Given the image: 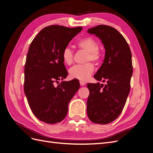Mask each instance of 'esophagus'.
Returning <instances> with one entry per match:
<instances>
[{
  "instance_id": "34e87169",
  "label": "esophagus",
  "mask_w": 153,
  "mask_h": 153,
  "mask_svg": "<svg viewBox=\"0 0 153 153\" xmlns=\"http://www.w3.org/2000/svg\"><path fill=\"white\" fill-rule=\"evenodd\" d=\"M80 85L84 86V85H85V82H84V81H82V80H80Z\"/></svg>"
}]
</instances>
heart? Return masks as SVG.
Here are the masks:
<instances>
[{
    "instance_id": "b5f03b06",
    "label": "heart",
    "mask_w": 153,
    "mask_h": 153,
    "mask_svg": "<svg viewBox=\"0 0 153 153\" xmlns=\"http://www.w3.org/2000/svg\"><path fill=\"white\" fill-rule=\"evenodd\" d=\"M76 46L80 49L87 52L86 61H92L94 62H99L103 57L101 50L98 48V42L91 37L80 39L76 43ZM62 59L64 63L66 65H70L73 61V53L69 47L64 48L62 52ZM94 65L91 62L84 64H78L69 69V74L73 78L80 80H87L94 71Z\"/></svg>"
}]
</instances>
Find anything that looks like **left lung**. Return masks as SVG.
I'll return each mask as SVG.
<instances>
[{
	"label": "left lung",
	"instance_id": "8db88e82",
	"mask_svg": "<svg viewBox=\"0 0 153 153\" xmlns=\"http://www.w3.org/2000/svg\"><path fill=\"white\" fill-rule=\"evenodd\" d=\"M87 32L98 37L104 45L103 62L94 77L105 84H87V113L92 123L106 124L119 117L126 103L133 73L131 53L126 39L114 27L100 25Z\"/></svg>",
	"mask_w": 153,
	"mask_h": 153
}]
</instances>
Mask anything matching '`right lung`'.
Here are the masks:
<instances>
[{
    "label": "right lung",
    "instance_id": "right-lung-1",
    "mask_svg": "<svg viewBox=\"0 0 153 153\" xmlns=\"http://www.w3.org/2000/svg\"><path fill=\"white\" fill-rule=\"evenodd\" d=\"M82 27L53 25L45 27L32 41L26 57L24 92L35 116L48 124L66 117L69 101L80 87L78 80L62 81L68 71L62 52Z\"/></svg>",
    "mask_w": 153,
    "mask_h": 153
}]
</instances>
